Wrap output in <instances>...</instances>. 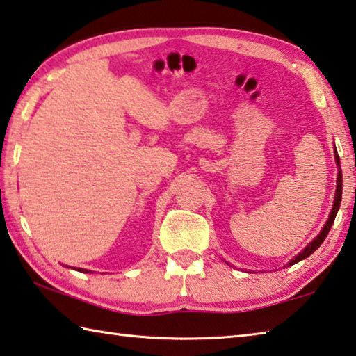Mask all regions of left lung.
Wrapping results in <instances>:
<instances>
[{
	"label": "left lung",
	"mask_w": 356,
	"mask_h": 356,
	"mask_svg": "<svg viewBox=\"0 0 356 356\" xmlns=\"http://www.w3.org/2000/svg\"><path fill=\"white\" fill-rule=\"evenodd\" d=\"M334 159H336V163H338V166L341 168V163H339V156H338V152H334ZM341 197H342V172H341V170H339V172H338V180H336V195H334V202H333V209H332V211H330V216H328V219H327V222H325V225H324V229L321 230V234L314 238V240L309 243L305 249H303L299 255H297L296 258H293V260H291V263H289V266L291 264H296L297 261H300V260H303V258H307V257H309L313 254V252L319 248V245L324 243V240L327 238V235H328V232H330V229H332V225H333V222H334V218H336V213H338V210H339V205H341Z\"/></svg>",
	"instance_id": "left-lung-1"
}]
</instances>
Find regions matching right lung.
<instances>
[{"label":"right lung","mask_w":356,"mask_h":356,"mask_svg":"<svg viewBox=\"0 0 356 356\" xmlns=\"http://www.w3.org/2000/svg\"><path fill=\"white\" fill-rule=\"evenodd\" d=\"M77 270H81V273H88L87 269H77Z\"/></svg>","instance_id":"right-lung-1"}]
</instances>
